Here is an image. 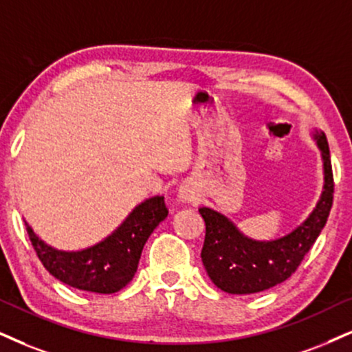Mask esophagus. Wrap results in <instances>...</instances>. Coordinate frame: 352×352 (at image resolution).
I'll list each match as a JSON object with an SVG mask.
<instances>
[{"instance_id":"34e87169","label":"esophagus","mask_w":352,"mask_h":352,"mask_svg":"<svg viewBox=\"0 0 352 352\" xmlns=\"http://www.w3.org/2000/svg\"><path fill=\"white\" fill-rule=\"evenodd\" d=\"M181 197H183L184 201H192V190H190V188L183 186V188H181Z\"/></svg>"}]
</instances>
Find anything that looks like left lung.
<instances>
[{
	"label": "left lung",
	"mask_w": 352,
	"mask_h": 352,
	"mask_svg": "<svg viewBox=\"0 0 352 352\" xmlns=\"http://www.w3.org/2000/svg\"><path fill=\"white\" fill-rule=\"evenodd\" d=\"M324 166V188L316 209L300 227L274 241H253L243 236L235 225L219 212L202 207L206 240L202 263L212 282L228 294H254L284 282L300 266L324 223L333 206L335 181L327 135L318 133Z\"/></svg>",
	"instance_id": "left-lung-1"
}]
</instances>
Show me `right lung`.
<instances>
[{"label":"right lung","instance_id":"obj_1","mask_svg":"<svg viewBox=\"0 0 352 352\" xmlns=\"http://www.w3.org/2000/svg\"><path fill=\"white\" fill-rule=\"evenodd\" d=\"M166 215L164 197H151L135 207L111 236L76 253L50 248L29 225L25 230L37 258L55 279L88 292L114 294L135 276L143 245Z\"/></svg>","mask_w":352,"mask_h":352}]
</instances>
